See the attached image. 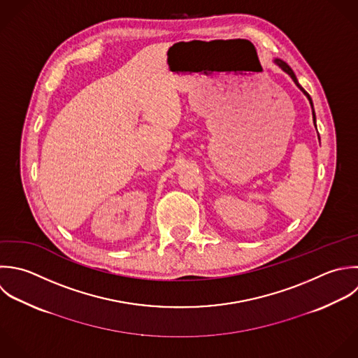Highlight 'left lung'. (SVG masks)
<instances>
[{
  "label": "left lung",
  "mask_w": 358,
  "mask_h": 358,
  "mask_svg": "<svg viewBox=\"0 0 358 358\" xmlns=\"http://www.w3.org/2000/svg\"><path fill=\"white\" fill-rule=\"evenodd\" d=\"M275 64H278V65H279V66H280V68H282V69H283L286 73H289V75L292 76V79L294 80V83H296V85H297V86L301 89V92H303V93H304V94L308 97V100H310V103H311V107H313V100H311L310 94H308V93H307V92H306V90L301 87V85L299 83V80H297V78H296V75H294L293 69H292V68H290V66H289V65H287L285 61H282V59H279V58H276V59H275ZM313 115H314V124H315V111H314V107H313ZM315 127H317V125H315Z\"/></svg>",
  "instance_id": "1"
}]
</instances>
